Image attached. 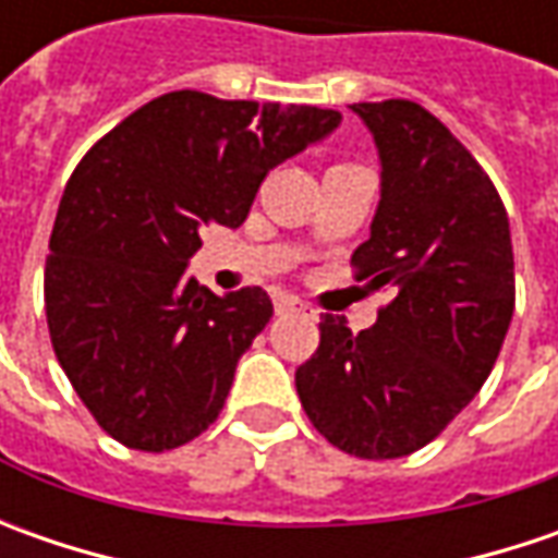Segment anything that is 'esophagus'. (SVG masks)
<instances>
[{
    "label": "esophagus",
    "mask_w": 558,
    "mask_h": 558,
    "mask_svg": "<svg viewBox=\"0 0 558 558\" xmlns=\"http://www.w3.org/2000/svg\"><path fill=\"white\" fill-rule=\"evenodd\" d=\"M272 307H276V313H298V311H311L307 304H301L294 294H276L272 298ZM313 313V311H311Z\"/></svg>",
    "instance_id": "esophagus-1"
}]
</instances>
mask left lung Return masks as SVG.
Masks as SVG:
<instances>
[{"instance_id": "obj_1", "label": "left lung", "mask_w": 558, "mask_h": 558, "mask_svg": "<svg viewBox=\"0 0 558 558\" xmlns=\"http://www.w3.org/2000/svg\"><path fill=\"white\" fill-rule=\"evenodd\" d=\"M381 163L356 279L391 291L373 329L319 319L294 373L313 428L360 460L410 457L478 395L515 307L509 217L478 161L416 101L351 105Z\"/></svg>"}]
</instances>
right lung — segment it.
Segmentation results:
<instances>
[{"mask_svg": "<svg viewBox=\"0 0 558 558\" xmlns=\"http://www.w3.org/2000/svg\"><path fill=\"white\" fill-rule=\"evenodd\" d=\"M311 105L167 93L98 140L64 185L46 260L52 348L96 422L163 453L220 416L264 332V289L214 294L185 267L210 223H245L276 163L338 130Z\"/></svg>", "mask_w": 558, "mask_h": 558, "instance_id": "obj_1", "label": "right lung"}]
</instances>
